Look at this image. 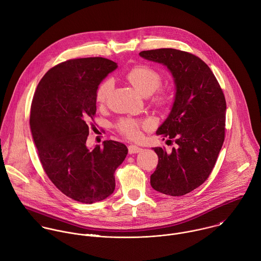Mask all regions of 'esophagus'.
<instances>
[{"mask_svg":"<svg viewBox=\"0 0 261 261\" xmlns=\"http://www.w3.org/2000/svg\"><path fill=\"white\" fill-rule=\"evenodd\" d=\"M142 149L136 145H129L128 146V151L130 154H133V153H138L140 152Z\"/></svg>","mask_w":261,"mask_h":261,"instance_id":"esophagus-1","label":"esophagus"}]
</instances>
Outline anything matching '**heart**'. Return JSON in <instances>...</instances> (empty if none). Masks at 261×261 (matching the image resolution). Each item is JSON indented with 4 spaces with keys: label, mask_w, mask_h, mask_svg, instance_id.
Instances as JSON below:
<instances>
[{
    "label": "heart",
    "mask_w": 261,
    "mask_h": 261,
    "mask_svg": "<svg viewBox=\"0 0 261 261\" xmlns=\"http://www.w3.org/2000/svg\"><path fill=\"white\" fill-rule=\"evenodd\" d=\"M128 81L143 95L152 94L162 84L163 77L159 71L147 65H136L126 74ZM113 89L112 79L103 80L96 88L95 99L99 105H103ZM169 102V94L166 91H159L153 98V103L158 107H164ZM150 124L146 121L135 120L132 118L121 119L116 128L119 133L129 139H137L140 136L142 128H148Z\"/></svg>",
    "instance_id": "1"
}]
</instances>
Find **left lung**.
<instances>
[{"label": "left lung", "mask_w": 261, "mask_h": 261, "mask_svg": "<svg viewBox=\"0 0 261 261\" xmlns=\"http://www.w3.org/2000/svg\"><path fill=\"white\" fill-rule=\"evenodd\" d=\"M162 63L176 84L173 109L156 134L175 142L171 152L154 147L159 163L151 187L166 195L182 196L203 184L213 172L226 133V98L211 68L197 56L176 49L142 50Z\"/></svg>", "instance_id": "1"}]
</instances>
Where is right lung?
<instances>
[{"mask_svg":"<svg viewBox=\"0 0 261 261\" xmlns=\"http://www.w3.org/2000/svg\"><path fill=\"white\" fill-rule=\"evenodd\" d=\"M116 68L101 57L62 62L41 78L31 102L30 130L45 174L62 193L82 203L114 192L115 171L128 153L125 144L114 140L92 150L86 146L96 88Z\"/></svg>","mask_w":261,"mask_h":261,"instance_id":"obj_1","label":"right lung"}]
</instances>
